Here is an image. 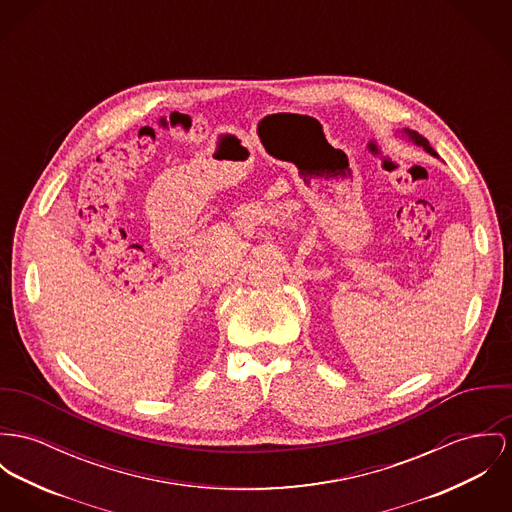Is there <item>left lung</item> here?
Wrapping results in <instances>:
<instances>
[{"instance_id":"1","label":"left lung","mask_w":512,"mask_h":512,"mask_svg":"<svg viewBox=\"0 0 512 512\" xmlns=\"http://www.w3.org/2000/svg\"><path fill=\"white\" fill-rule=\"evenodd\" d=\"M401 136H405L409 142H413L415 146H419V148H423L427 154H431L434 158H438V154L434 152L433 148H431V144H429V140L427 138H423L421 134H417L415 130H409V128H403L401 130Z\"/></svg>"}]
</instances>
